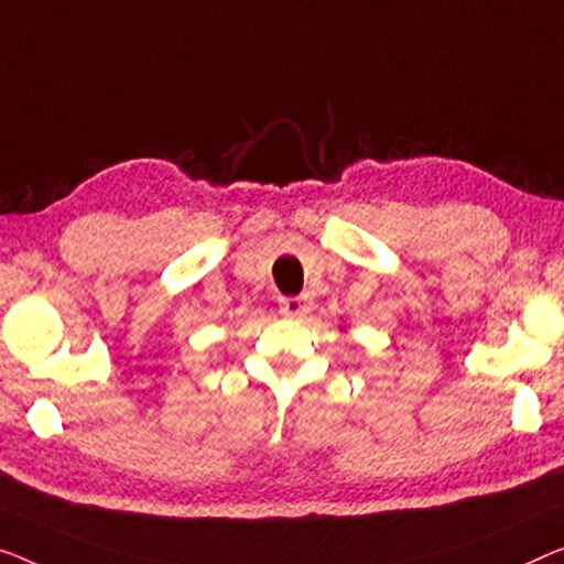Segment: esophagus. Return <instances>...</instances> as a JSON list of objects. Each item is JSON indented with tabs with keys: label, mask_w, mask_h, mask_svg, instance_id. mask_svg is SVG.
<instances>
[{
	"label": "esophagus",
	"mask_w": 564,
	"mask_h": 564,
	"mask_svg": "<svg viewBox=\"0 0 564 564\" xmlns=\"http://www.w3.org/2000/svg\"><path fill=\"white\" fill-rule=\"evenodd\" d=\"M279 304H281V311L285 316H304L311 311L308 296H281Z\"/></svg>",
	"instance_id": "1"
}]
</instances>
